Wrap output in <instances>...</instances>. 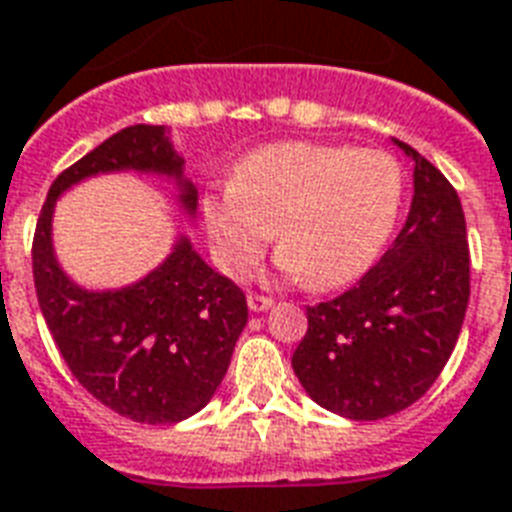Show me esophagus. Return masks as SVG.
Segmentation results:
<instances>
[{
	"instance_id": "34e87169",
	"label": "esophagus",
	"mask_w": 512,
	"mask_h": 512,
	"mask_svg": "<svg viewBox=\"0 0 512 512\" xmlns=\"http://www.w3.org/2000/svg\"><path fill=\"white\" fill-rule=\"evenodd\" d=\"M247 305L252 313H263V311H268V308H273V300L265 295H249Z\"/></svg>"
}]
</instances>
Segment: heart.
I'll use <instances>...</instances> for the list:
<instances>
[{"mask_svg": "<svg viewBox=\"0 0 512 512\" xmlns=\"http://www.w3.org/2000/svg\"><path fill=\"white\" fill-rule=\"evenodd\" d=\"M404 201L401 164L377 148L276 143L201 199L217 265L244 279L279 228L281 273L335 289L361 279L388 244Z\"/></svg>", "mask_w": 512, "mask_h": 512, "instance_id": "obj_1", "label": "heart"}]
</instances>
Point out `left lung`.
I'll list each match as a JSON object with an SVG mask.
<instances>
[{
	"instance_id": "8db88e82",
	"label": "left lung",
	"mask_w": 512,
	"mask_h": 512,
	"mask_svg": "<svg viewBox=\"0 0 512 512\" xmlns=\"http://www.w3.org/2000/svg\"><path fill=\"white\" fill-rule=\"evenodd\" d=\"M393 143L414 164L404 228L356 287L308 308V332L292 356L305 393L348 420H382L425 396L468 311L460 196L425 156Z\"/></svg>"
}]
</instances>
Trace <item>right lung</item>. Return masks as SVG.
Returning a JSON list of instances; mask_svg holds the SVG:
<instances>
[{
    "label": "right lung",
    "instance_id": "1",
    "mask_svg": "<svg viewBox=\"0 0 512 512\" xmlns=\"http://www.w3.org/2000/svg\"><path fill=\"white\" fill-rule=\"evenodd\" d=\"M183 170L167 127H124L50 185L31 249L39 308L71 374L100 404L146 425L188 420L209 404L247 327V297L201 260L188 236L127 287H82L58 263L52 215L55 201L87 177L140 172L170 180L193 223L199 191Z\"/></svg>",
    "mask_w": 512,
    "mask_h": 512
}]
</instances>
